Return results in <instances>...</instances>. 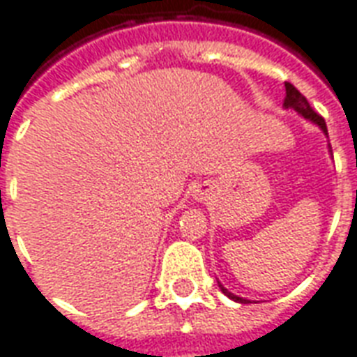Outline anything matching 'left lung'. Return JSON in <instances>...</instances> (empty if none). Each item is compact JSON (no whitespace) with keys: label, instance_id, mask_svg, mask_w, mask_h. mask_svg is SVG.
Segmentation results:
<instances>
[{"label":"left lung","instance_id":"8db88e82","mask_svg":"<svg viewBox=\"0 0 357 357\" xmlns=\"http://www.w3.org/2000/svg\"><path fill=\"white\" fill-rule=\"evenodd\" d=\"M284 105L286 107H291V109H295L297 113H301L305 119H310V121H314L316 125L321 128L324 132H327V126H326V121H324V117L319 115L318 112H314L312 105L308 104V100H306L303 94H301L295 86H293L291 83H286V98H284ZM219 287H221V291L225 293L227 297H231L232 301H238V303H248L245 299H242V297H236V295H232V293H229L225 289V287L219 284Z\"/></svg>","mask_w":357,"mask_h":357}]
</instances>
